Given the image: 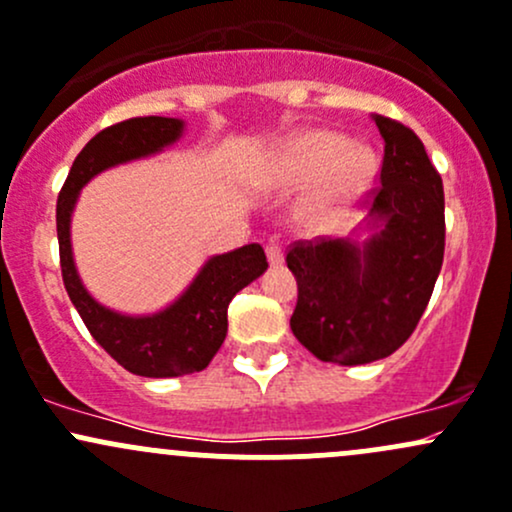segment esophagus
<instances>
[{
    "label": "esophagus",
    "mask_w": 512,
    "mask_h": 512,
    "mask_svg": "<svg viewBox=\"0 0 512 512\" xmlns=\"http://www.w3.org/2000/svg\"><path fill=\"white\" fill-rule=\"evenodd\" d=\"M266 256H268V263H271V266H280V263H283V249H280L278 244H268Z\"/></svg>",
    "instance_id": "obj_1"
}]
</instances>
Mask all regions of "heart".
I'll return each instance as SVG.
<instances>
[{
	"label": "heart",
	"mask_w": 512,
	"mask_h": 512,
	"mask_svg": "<svg viewBox=\"0 0 512 512\" xmlns=\"http://www.w3.org/2000/svg\"><path fill=\"white\" fill-rule=\"evenodd\" d=\"M376 156L366 146L332 131H302L285 141L268 161V180L280 190L315 188L302 200L298 217L310 227H322L344 207L359 200L373 183Z\"/></svg>",
	"instance_id": "obj_1"
}]
</instances>
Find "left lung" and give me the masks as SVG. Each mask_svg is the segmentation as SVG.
Segmentation results:
<instances>
[{
	"label": "left lung",
	"mask_w": 512,
	"mask_h": 512,
	"mask_svg": "<svg viewBox=\"0 0 512 512\" xmlns=\"http://www.w3.org/2000/svg\"><path fill=\"white\" fill-rule=\"evenodd\" d=\"M371 119L386 146L364 236L300 241L285 258L298 280L290 329L339 366L386 359L408 342L444 258L442 178L408 126Z\"/></svg>",
	"instance_id": "8db88e82"
}]
</instances>
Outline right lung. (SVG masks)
<instances>
[{"instance_id": "obj_1", "label": "right lung", "mask_w": 512, "mask_h": 512, "mask_svg": "<svg viewBox=\"0 0 512 512\" xmlns=\"http://www.w3.org/2000/svg\"><path fill=\"white\" fill-rule=\"evenodd\" d=\"M185 134L183 119L136 117L87 141L58 195L56 224L63 283L95 342L126 371L146 378H175L202 371L227 337V307L241 288L268 268L258 244L210 256L188 288L170 305L148 315H126L90 295L73 256L70 222L80 190L95 175L163 153Z\"/></svg>"}]
</instances>
